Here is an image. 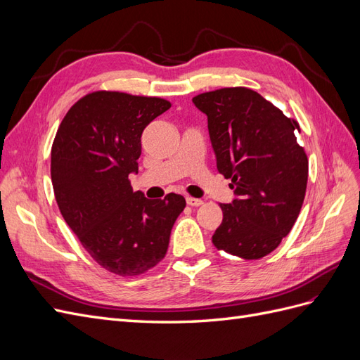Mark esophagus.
<instances>
[{"label":"esophagus","instance_id":"obj_1","mask_svg":"<svg viewBox=\"0 0 360 360\" xmlns=\"http://www.w3.org/2000/svg\"><path fill=\"white\" fill-rule=\"evenodd\" d=\"M186 202H188L189 205H192V207H198V205L202 204V200L193 198V197H188V198H186Z\"/></svg>","mask_w":360,"mask_h":360}]
</instances>
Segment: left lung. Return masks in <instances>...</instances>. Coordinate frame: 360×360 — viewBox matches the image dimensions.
<instances>
[{"label":"left lung","mask_w":360,"mask_h":360,"mask_svg":"<svg viewBox=\"0 0 360 360\" xmlns=\"http://www.w3.org/2000/svg\"><path fill=\"white\" fill-rule=\"evenodd\" d=\"M207 115L216 167L236 198L221 204L224 219L212 242L224 252L258 259L275 250L296 222L308 183L300 126L246 86L195 96Z\"/></svg>","instance_id":"left-lung-1"}]
</instances>
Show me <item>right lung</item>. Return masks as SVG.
<instances>
[{"instance_id":"right-lung-1","label":"right lung","mask_w":360,"mask_h":360,"mask_svg":"<svg viewBox=\"0 0 360 360\" xmlns=\"http://www.w3.org/2000/svg\"><path fill=\"white\" fill-rule=\"evenodd\" d=\"M160 97L94 91L68 111L51 150L58 209L97 264L118 276H138L165 257L172 225L186 207L177 193L147 200L134 192L141 135L168 111Z\"/></svg>"}]
</instances>
